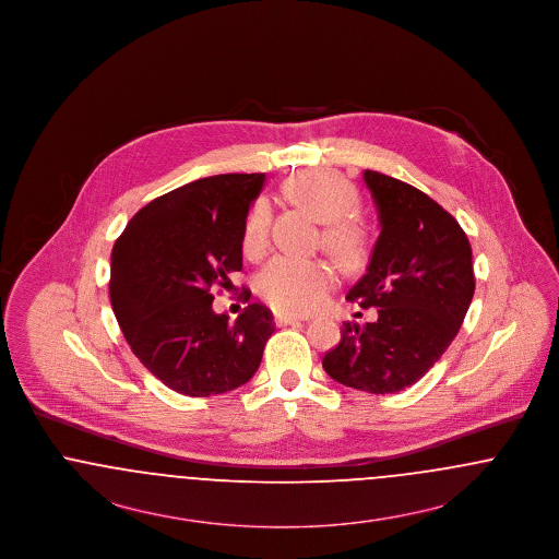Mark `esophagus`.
<instances>
[{"label": "esophagus", "instance_id": "obj_1", "mask_svg": "<svg viewBox=\"0 0 559 559\" xmlns=\"http://www.w3.org/2000/svg\"><path fill=\"white\" fill-rule=\"evenodd\" d=\"M301 317H293V314H274V322L276 326H287V324H295V322H301Z\"/></svg>", "mask_w": 559, "mask_h": 559}]
</instances>
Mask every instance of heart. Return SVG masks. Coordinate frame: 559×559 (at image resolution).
Instances as JSON below:
<instances>
[{
  "label": "heart",
  "instance_id": "obj_1",
  "mask_svg": "<svg viewBox=\"0 0 559 559\" xmlns=\"http://www.w3.org/2000/svg\"><path fill=\"white\" fill-rule=\"evenodd\" d=\"M287 194L306 212L324 224L322 245L344 266L365 260L369 228L358 215V192L347 180L331 171L293 176L285 185ZM270 205L258 199L242 226V251L260 258L267 249ZM335 270L320 260L278 255L258 276V292L274 310L306 314L312 312L335 283Z\"/></svg>",
  "mask_w": 559,
  "mask_h": 559
}]
</instances>
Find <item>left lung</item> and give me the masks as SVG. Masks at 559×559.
<instances>
[{"label": "left lung", "mask_w": 559, "mask_h": 559, "mask_svg": "<svg viewBox=\"0 0 559 559\" xmlns=\"http://www.w3.org/2000/svg\"><path fill=\"white\" fill-rule=\"evenodd\" d=\"M365 185L381 233L347 299L377 308V320L344 322L322 369L347 388L394 394L417 383L456 337L476 289L472 247L426 192L371 169Z\"/></svg>", "instance_id": "1"}]
</instances>
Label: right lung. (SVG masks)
Segmentation results:
<instances>
[{
  "mask_svg": "<svg viewBox=\"0 0 559 559\" xmlns=\"http://www.w3.org/2000/svg\"><path fill=\"white\" fill-rule=\"evenodd\" d=\"M264 174L201 178L128 222L110 255V304L138 360L169 390L207 399L237 390L262 362L272 312H213L215 287L242 267V226Z\"/></svg>",
  "mask_w": 559,
  "mask_h": 559,
  "instance_id": "add662e5",
  "label": "right lung"
}]
</instances>
